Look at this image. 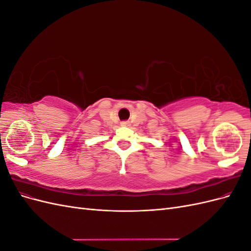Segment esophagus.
<instances>
[{
	"label": "esophagus",
	"instance_id": "obj_1",
	"mask_svg": "<svg viewBox=\"0 0 251 251\" xmlns=\"http://www.w3.org/2000/svg\"><path fill=\"white\" fill-rule=\"evenodd\" d=\"M120 125L123 126H130V123H128V121H126V120H125V121H121Z\"/></svg>",
	"mask_w": 251,
	"mask_h": 251
}]
</instances>
